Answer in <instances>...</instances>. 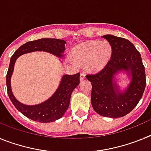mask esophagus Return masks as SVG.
I'll return each mask as SVG.
<instances>
[{
    "label": "esophagus",
    "mask_w": 151,
    "mask_h": 151,
    "mask_svg": "<svg viewBox=\"0 0 151 151\" xmlns=\"http://www.w3.org/2000/svg\"><path fill=\"white\" fill-rule=\"evenodd\" d=\"M85 78V73H82L81 74H80V80L81 81H82V80H84Z\"/></svg>",
    "instance_id": "obj_1"
}]
</instances>
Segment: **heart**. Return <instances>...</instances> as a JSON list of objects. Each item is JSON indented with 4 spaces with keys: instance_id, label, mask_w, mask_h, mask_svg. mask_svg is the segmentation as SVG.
I'll return each instance as SVG.
<instances>
[{
    "instance_id": "b5f03b06",
    "label": "heart",
    "mask_w": 151,
    "mask_h": 151,
    "mask_svg": "<svg viewBox=\"0 0 151 151\" xmlns=\"http://www.w3.org/2000/svg\"><path fill=\"white\" fill-rule=\"evenodd\" d=\"M113 54L112 46L107 41H89L77 45L73 50L74 59L85 64L89 71L97 72L110 61Z\"/></svg>"
}]
</instances>
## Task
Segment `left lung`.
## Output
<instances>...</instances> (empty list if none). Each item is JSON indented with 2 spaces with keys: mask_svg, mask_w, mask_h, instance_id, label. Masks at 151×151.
<instances>
[{
  "mask_svg": "<svg viewBox=\"0 0 151 151\" xmlns=\"http://www.w3.org/2000/svg\"><path fill=\"white\" fill-rule=\"evenodd\" d=\"M111 45L113 54L106 66L95 74H88L91 83V104L99 115L118 118L127 115L137 106L146 87V75L141 54L132 42L123 38L106 35L102 36ZM120 70L131 72L132 81L121 93L113 81Z\"/></svg>",
  "mask_w": 151,
  "mask_h": 151,
  "instance_id": "obj_1",
  "label": "left lung"
}]
</instances>
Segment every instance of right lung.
<instances>
[{
  "instance_id": "obj_1",
  "label": "right lung",
  "mask_w": 151,
  "mask_h": 151,
  "mask_svg": "<svg viewBox=\"0 0 151 151\" xmlns=\"http://www.w3.org/2000/svg\"><path fill=\"white\" fill-rule=\"evenodd\" d=\"M66 41L56 38H41L31 41L20 46L12 55L6 73V82L7 94L13 104L19 111L28 118L40 122H51L60 119L69 107L72 92L79 84L80 73L63 76L59 87L50 98L45 102L35 106L24 105L16 99L10 87V77L14 63L18 57L26 53L43 50L61 57L65 50Z\"/></svg>"
}]
</instances>
